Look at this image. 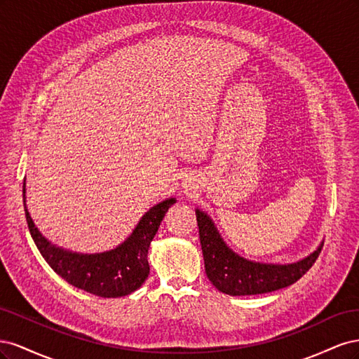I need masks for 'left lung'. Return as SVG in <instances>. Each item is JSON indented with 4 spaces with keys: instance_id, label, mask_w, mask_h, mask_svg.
<instances>
[{
    "instance_id": "obj_1",
    "label": "left lung",
    "mask_w": 359,
    "mask_h": 359,
    "mask_svg": "<svg viewBox=\"0 0 359 359\" xmlns=\"http://www.w3.org/2000/svg\"><path fill=\"white\" fill-rule=\"evenodd\" d=\"M205 273L220 292L231 297L259 295L287 287L316 262L323 243L313 253L292 264H264L248 260L224 243L211 217L196 208Z\"/></svg>"
}]
</instances>
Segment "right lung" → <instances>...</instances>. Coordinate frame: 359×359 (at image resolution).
Listing matches in <instances>:
<instances>
[{
  "label": "right lung",
  "mask_w": 359,
  "mask_h": 359,
  "mask_svg": "<svg viewBox=\"0 0 359 359\" xmlns=\"http://www.w3.org/2000/svg\"><path fill=\"white\" fill-rule=\"evenodd\" d=\"M22 191L28 229L43 259L67 283L102 298L126 297L144 285L149 274V244L163 217L177 202L169 198L151 206L126 241L115 248L102 253H78L52 244L41 235L27 208L25 180Z\"/></svg>",
  "instance_id": "obj_1"
}]
</instances>
